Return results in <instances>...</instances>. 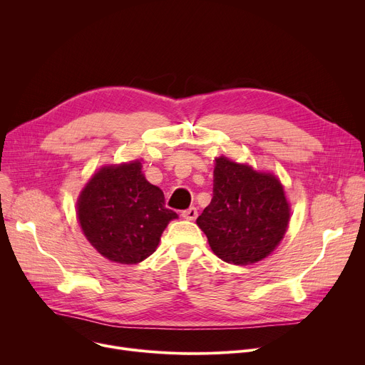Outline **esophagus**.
<instances>
[{
    "label": "esophagus",
    "instance_id": "esophagus-1",
    "mask_svg": "<svg viewBox=\"0 0 365 365\" xmlns=\"http://www.w3.org/2000/svg\"><path fill=\"white\" fill-rule=\"evenodd\" d=\"M197 216H198V212L195 207H190V208L185 210V212H182V217L186 220H195Z\"/></svg>",
    "mask_w": 365,
    "mask_h": 365
}]
</instances>
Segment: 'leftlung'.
<instances>
[{"label":"left lung","instance_id":"8db88e82","mask_svg":"<svg viewBox=\"0 0 365 365\" xmlns=\"http://www.w3.org/2000/svg\"><path fill=\"white\" fill-rule=\"evenodd\" d=\"M213 182L212 202L197 219L213 253L240 266L269 256L290 222V205L278 178L219 157Z\"/></svg>","mask_w":365,"mask_h":365}]
</instances>
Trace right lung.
<instances>
[{"label": "right lung", "instance_id": "add662e5", "mask_svg": "<svg viewBox=\"0 0 365 365\" xmlns=\"http://www.w3.org/2000/svg\"><path fill=\"white\" fill-rule=\"evenodd\" d=\"M76 215L96 250L121 264L149 257L170 220L178 219L165 207L163 190L145 179L139 160L94 173L81 190Z\"/></svg>", "mask_w": 365, "mask_h": 365}]
</instances>
